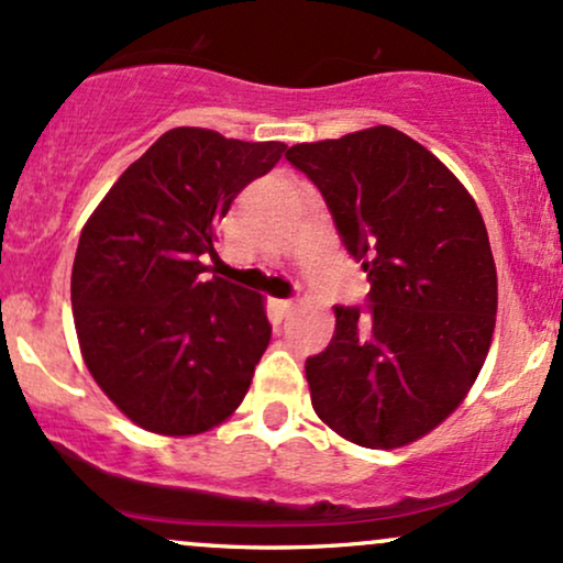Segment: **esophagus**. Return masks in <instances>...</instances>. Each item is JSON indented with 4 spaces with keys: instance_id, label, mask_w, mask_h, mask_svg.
<instances>
[{
    "instance_id": "obj_1",
    "label": "esophagus",
    "mask_w": 563,
    "mask_h": 563,
    "mask_svg": "<svg viewBox=\"0 0 563 563\" xmlns=\"http://www.w3.org/2000/svg\"><path fill=\"white\" fill-rule=\"evenodd\" d=\"M275 309L280 314H288L290 309H294V301H290V299H275Z\"/></svg>"
}]
</instances>
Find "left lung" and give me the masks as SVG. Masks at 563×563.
Instances as JSON below:
<instances>
[{
    "label": "left lung",
    "mask_w": 563,
    "mask_h": 563,
    "mask_svg": "<svg viewBox=\"0 0 563 563\" xmlns=\"http://www.w3.org/2000/svg\"><path fill=\"white\" fill-rule=\"evenodd\" d=\"M286 158L318 185L371 283V303L333 307L331 344L303 365L314 412L360 448L416 442L463 402L493 341L497 273L479 209L391 126L301 142Z\"/></svg>",
    "instance_id": "obj_1"
}]
</instances>
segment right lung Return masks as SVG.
<instances>
[{
    "label": "right lung",
    "instance_id": "obj_1",
    "mask_svg": "<svg viewBox=\"0 0 563 563\" xmlns=\"http://www.w3.org/2000/svg\"><path fill=\"white\" fill-rule=\"evenodd\" d=\"M288 153L177 126L121 174L84 224L70 303L89 373L145 431L190 437L230 418L269 344L264 299L219 275L217 224Z\"/></svg>",
    "mask_w": 563,
    "mask_h": 563
}]
</instances>
